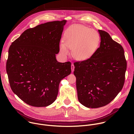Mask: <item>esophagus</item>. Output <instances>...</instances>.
Masks as SVG:
<instances>
[{"instance_id":"34e87169","label":"esophagus","mask_w":134,"mask_h":134,"mask_svg":"<svg viewBox=\"0 0 134 134\" xmlns=\"http://www.w3.org/2000/svg\"><path fill=\"white\" fill-rule=\"evenodd\" d=\"M71 71L73 72L74 70V68H75L74 65L73 64H71Z\"/></svg>"}]
</instances>
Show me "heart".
Masks as SVG:
<instances>
[{"instance_id": "b5f03b06", "label": "heart", "mask_w": 134, "mask_h": 134, "mask_svg": "<svg viewBox=\"0 0 134 134\" xmlns=\"http://www.w3.org/2000/svg\"><path fill=\"white\" fill-rule=\"evenodd\" d=\"M100 37L98 32L94 29L82 25L70 26L66 31L64 43L60 44V52L67 55L71 49L74 58L79 60L90 58L99 48Z\"/></svg>"}]
</instances>
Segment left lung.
Segmentation results:
<instances>
[{"label": "left lung", "mask_w": 134, "mask_h": 134, "mask_svg": "<svg viewBox=\"0 0 134 134\" xmlns=\"http://www.w3.org/2000/svg\"><path fill=\"white\" fill-rule=\"evenodd\" d=\"M98 31L100 47L90 58L74 63L79 101L90 108L105 106L116 97L124 86L127 68L121 45L107 32Z\"/></svg>", "instance_id": "8db88e82"}]
</instances>
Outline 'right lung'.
Returning <instances> with one entry per match:
<instances>
[{
    "instance_id": "obj_1",
    "label": "right lung",
    "mask_w": 134,
    "mask_h": 134,
    "mask_svg": "<svg viewBox=\"0 0 134 134\" xmlns=\"http://www.w3.org/2000/svg\"><path fill=\"white\" fill-rule=\"evenodd\" d=\"M66 21H53L25 30L12 42L6 71L13 92L26 104L47 107L56 99L60 81L71 73V63L55 54Z\"/></svg>"
}]
</instances>
